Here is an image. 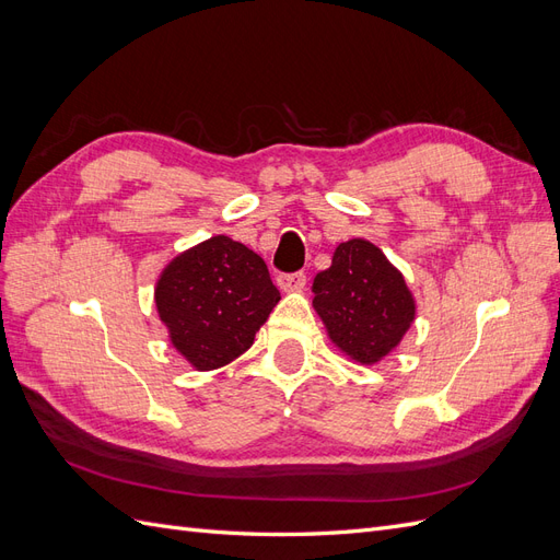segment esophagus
I'll use <instances>...</instances> for the list:
<instances>
[{"label":"esophagus","instance_id":"esophagus-1","mask_svg":"<svg viewBox=\"0 0 560 560\" xmlns=\"http://www.w3.org/2000/svg\"><path fill=\"white\" fill-rule=\"evenodd\" d=\"M278 287L282 292H301L306 287V276L303 273H282L278 276Z\"/></svg>","mask_w":560,"mask_h":560}]
</instances>
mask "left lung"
<instances>
[{
    "mask_svg": "<svg viewBox=\"0 0 560 560\" xmlns=\"http://www.w3.org/2000/svg\"><path fill=\"white\" fill-rule=\"evenodd\" d=\"M313 308L329 341L352 362L378 364L411 329L416 299L381 247L352 238L313 280Z\"/></svg>",
    "mask_w": 560,
    "mask_h": 560,
    "instance_id": "left-lung-1",
    "label": "left lung"
}]
</instances>
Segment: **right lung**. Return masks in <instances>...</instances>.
Segmentation results:
<instances>
[{"label":"right lung","instance_id":"add662e5","mask_svg":"<svg viewBox=\"0 0 560 560\" xmlns=\"http://www.w3.org/2000/svg\"><path fill=\"white\" fill-rule=\"evenodd\" d=\"M154 301L173 348L196 371H212L254 343L280 292L257 252L212 235L161 270Z\"/></svg>","mask_w":560,"mask_h":560}]
</instances>
